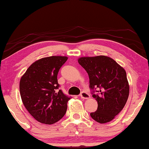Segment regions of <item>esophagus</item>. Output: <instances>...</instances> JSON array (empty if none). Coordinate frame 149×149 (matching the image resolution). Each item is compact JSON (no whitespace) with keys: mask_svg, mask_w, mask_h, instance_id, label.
I'll return each mask as SVG.
<instances>
[{"mask_svg":"<svg viewBox=\"0 0 149 149\" xmlns=\"http://www.w3.org/2000/svg\"><path fill=\"white\" fill-rule=\"evenodd\" d=\"M80 96L82 98H84V99H88V98H90V95L89 94H87V92H81V94H80Z\"/></svg>","mask_w":149,"mask_h":149,"instance_id":"34e87169","label":"esophagus"}]
</instances>
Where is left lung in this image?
Here are the masks:
<instances>
[{
  "label": "left lung",
  "mask_w": 149,
  "mask_h": 149,
  "mask_svg": "<svg viewBox=\"0 0 149 149\" xmlns=\"http://www.w3.org/2000/svg\"><path fill=\"white\" fill-rule=\"evenodd\" d=\"M78 63L88 73L89 87H98L92 96L98 103L97 110L90 116L96 122H110L123 110L129 96L126 72L115 60L105 55L82 57Z\"/></svg>",
  "instance_id": "obj_1"
}]
</instances>
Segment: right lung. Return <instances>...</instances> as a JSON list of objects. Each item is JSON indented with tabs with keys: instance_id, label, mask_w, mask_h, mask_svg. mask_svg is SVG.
Masks as SVG:
<instances>
[{
	"instance_id": "add662e5",
	"label": "right lung",
	"mask_w": 149,
	"mask_h": 149,
	"mask_svg": "<svg viewBox=\"0 0 149 149\" xmlns=\"http://www.w3.org/2000/svg\"><path fill=\"white\" fill-rule=\"evenodd\" d=\"M66 56H51L35 61L20 80V95L26 110L39 122L53 124L63 117L70 97L58 90L59 70Z\"/></svg>"
}]
</instances>
